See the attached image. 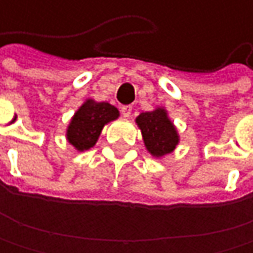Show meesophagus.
Returning <instances> with one entry per match:
<instances>
[{
  "label": "esophagus",
  "mask_w": 253,
  "mask_h": 253,
  "mask_svg": "<svg viewBox=\"0 0 253 253\" xmlns=\"http://www.w3.org/2000/svg\"><path fill=\"white\" fill-rule=\"evenodd\" d=\"M121 114L124 118H129L132 115V106H121Z\"/></svg>",
  "instance_id": "1"
}]
</instances>
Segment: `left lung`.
Segmentation results:
<instances>
[{"label":"left lung","instance_id":"1","mask_svg":"<svg viewBox=\"0 0 253 253\" xmlns=\"http://www.w3.org/2000/svg\"><path fill=\"white\" fill-rule=\"evenodd\" d=\"M136 124L141 129L142 139L147 150L161 158L171 153L179 142L177 130L167 117V111L158 108L152 112H142L136 118Z\"/></svg>","mask_w":253,"mask_h":253}]
</instances>
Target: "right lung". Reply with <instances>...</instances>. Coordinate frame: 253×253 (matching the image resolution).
<instances>
[{"label":"right lung","mask_w":253,"mask_h":253,"mask_svg":"<svg viewBox=\"0 0 253 253\" xmlns=\"http://www.w3.org/2000/svg\"><path fill=\"white\" fill-rule=\"evenodd\" d=\"M118 115V109L109 103L86 100L68 126L66 138L79 152L89 150L95 145L104 124L117 120Z\"/></svg>","instance_id":"add662e5"}]
</instances>
